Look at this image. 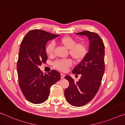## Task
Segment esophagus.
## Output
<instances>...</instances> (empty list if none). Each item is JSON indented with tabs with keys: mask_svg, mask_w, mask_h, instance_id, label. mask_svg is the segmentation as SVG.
<instances>
[{
	"mask_svg": "<svg viewBox=\"0 0 125 125\" xmlns=\"http://www.w3.org/2000/svg\"><path fill=\"white\" fill-rule=\"evenodd\" d=\"M65 77V75L63 73H61V78H64Z\"/></svg>",
	"mask_w": 125,
	"mask_h": 125,
	"instance_id": "1",
	"label": "esophagus"
}]
</instances>
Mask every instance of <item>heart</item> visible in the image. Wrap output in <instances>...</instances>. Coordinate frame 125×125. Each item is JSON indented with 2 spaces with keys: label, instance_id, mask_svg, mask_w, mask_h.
<instances>
[{
  "label": "heart",
  "instance_id": "obj_1",
  "mask_svg": "<svg viewBox=\"0 0 125 125\" xmlns=\"http://www.w3.org/2000/svg\"><path fill=\"white\" fill-rule=\"evenodd\" d=\"M61 45L68 49V54L71 58L78 63L81 61L86 56L87 52V47L86 44L83 42L76 43L75 38L70 36H64L59 40ZM55 49V44L53 42H50L46 46L45 52L48 55L52 56L53 54ZM72 63L69 59H63L55 61L53 66L58 70L64 72L71 66Z\"/></svg>",
  "mask_w": 125,
  "mask_h": 125
}]
</instances>
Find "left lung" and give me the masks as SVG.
Instances as JSON below:
<instances>
[{
  "instance_id": "obj_1",
  "label": "left lung",
  "mask_w": 125,
  "mask_h": 125,
  "mask_svg": "<svg viewBox=\"0 0 125 125\" xmlns=\"http://www.w3.org/2000/svg\"><path fill=\"white\" fill-rule=\"evenodd\" d=\"M76 34L86 36L89 39V49L85 58L73 69V73L81 75V78L75 82L68 75L69 86L65 89V97L70 104L82 106L91 101L99 90L105 71V47L97 33L88 31Z\"/></svg>"
}]
</instances>
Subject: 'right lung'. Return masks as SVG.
Here are the masks:
<instances>
[{
    "instance_id": "obj_1",
    "label": "right lung",
    "mask_w": 125,
    "mask_h": 125,
    "mask_svg": "<svg viewBox=\"0 0 125 125\" xmlns=\"http://www.w3.org/2000/svg\"><path fill=\"white\" fill-rule=\"evenodd\" d=\"M59 36L33 30L21 42L17 64L19 84L26 99L32 103L41 104L47 100L50 87L61 78L57 71L52 70L44 75L39 67L47 62L46 44Z\"/></svg>"
}]
</instances>
